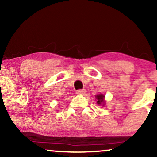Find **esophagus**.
I'll return each instance as SVG.
<instances>
[{
  "mask_svg": "<svg viewBox=\"0 0 157 157\" xmlns=\"http://www.w3.org/2000/svg\"><path fill=\"white\" fill-rule=\"evenodd\" d=\"M76 93H77V94L83 95V94H85L86 93V89H80V90H77Z\"/></svg>",
  "mask_w": 157,
  "mask_h": 157,
  "instance_id": "obj_1",
  "label": "esophagus"
}]
</instances>
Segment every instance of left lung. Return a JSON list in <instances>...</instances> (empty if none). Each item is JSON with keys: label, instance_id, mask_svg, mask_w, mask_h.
I'll use <instances>...</instances> for the list:
<instances>
[{"label": "left lung", "instance_id": "8db88e82", "mask_svg": "<svg viewBox=\"0 0 157 157\" xmlns=\"http://www.w3.org/2000/svg\"><path fill=\"white\" fill-rule=\"evenodd\" d=\"M104 98H105V96L102 94H100L97 95L96 96V99H97V103L98 105H102V106H103L105 105V101H104Z\"/></svg>", "mask_w": 157, "mask_h": 157}]
</instances>
